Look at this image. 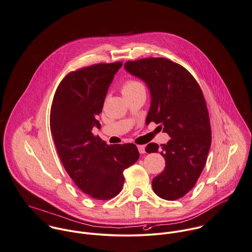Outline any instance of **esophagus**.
<instances>
[{"instance_id":"34e87169","label":"esophagus","mask_w":252,"mask_h":252,"mask_svg":"<svg viewBox=\"0 0 252 252\" xmlns=\"http://www.w3.org/2000/svg\"><path fill=\"white\" fill-rule=\"evenodd\" d=\"M137 149H138L140 154H144L145 153V146L144 145H137Z\"/></svg>"}]
</instances>
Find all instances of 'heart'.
Instances as JSON below:
<instances>
[{"mask_svg": "<svg viewBox=\"0 0 252 252\" xmlns=\"http://www.w3.org/2000/svg\"><path fill=\"white\" fill-rule=\"evenodd\" d=\"M143 87L142 84L140 82H138L137 80H133V79H130V80H127L122 87V92L125 93V92H128V91H132V90H135V89H138V88H141Z\"/></svg>", "mask_w": 252, "mask_h": 252, "instance_id": "1", "label": "heart"}]
</instances>
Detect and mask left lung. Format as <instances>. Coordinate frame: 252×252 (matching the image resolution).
<instances>
[{
    "mask_svg": "<svg viewBox=\"0 0 252 252\" xmlns=\"http://www.w3.org/2000/svg\"><path fill=\"white\" fill-rule=\"evenodd\" d=\"M125 68L148 86L151 105L146 122L160 124L171 139L161 144L164 171L153 179L154 192L166 200L185 196L195 186L206 164L211 126L202 90L184 66L165 58L127 61ZM149 143L146 152H157Z\"/></svg>",
    "mask_w": 252,
    "mask_h": 252,
    "instance_id": "obj_1",
    "label": "left lung"
}]
</instances>
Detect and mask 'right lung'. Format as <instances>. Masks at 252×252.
Returning <instances> with one entry per match:
<instances>
[{"mask_svg": "<svg viewBox=\"0 0 252 252\" xmlns=\"http://www.w3.org/2000/svg\"><path fill=\"white\" fill-rule=\"evenodd\" d=\"M123 63H97L69 72L59 84L50 114V128L59 157L77 188L90 197L108 200L124 186V171L139 158L132 143L108 145L92 133L97 116Z\"/></svg>", "mask_w": 252, "mask_h": 252, "instance_id": "right-lung-1", "label": "right lung"}]
</instances>
